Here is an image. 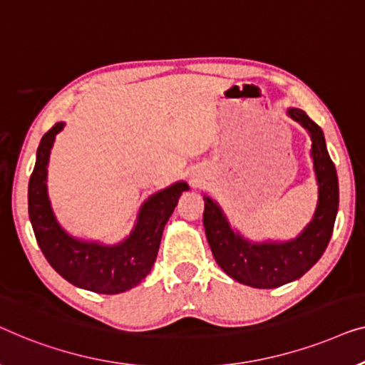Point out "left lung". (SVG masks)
I'll return each mask as SVG.
<instances>
[{
    "mask_svg": "<svg viewBox=\"0 0 365 365\" xmlns=\"http://www.w3.org/2000/svg\"><path fill=\"white\" fill-rule=\"evenodd\" d=\"M286 114L309 133L317 183L316 210L296 238L286 241L246 238L232 227L217 200L203 195V227L215 261L230 278L258 289H273L299 279L319 261L331 240L339 208L337 173L321 127L296 107H289Z\"/></svg>",
    "mask_w": 365,
    "mask_h": 365,
    "instance_id": "left-lung-1",
    "label": "left lung"
}]
</instances>
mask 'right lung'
I'll list each match as a JSON object with an SVG mask.
<instances>
[{
	"mask_svg": "<svg viewBox=\"0 0 365 365\" xmlns=\"http://www.w3.org/2000/svg\"><path fill=\"white\" fill-rule=\"evenodd\" d=\"M64 125L58 122L41 138L29 178L28 210L36 240L48 263L71 284L99 294L129 291L150 273L163 228L190 187L187 182H175L150 195L138 208L130 233L115 245L69 235L56 218L48 193L51 150Z\"/></svg>",
	"mask_w": 365,
	"mask_h": 365,
	"instance_id": "add662e5",
	"label": "right lung"
}]
</instances>
